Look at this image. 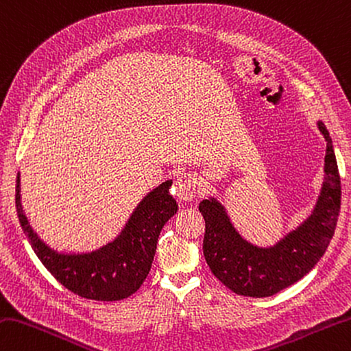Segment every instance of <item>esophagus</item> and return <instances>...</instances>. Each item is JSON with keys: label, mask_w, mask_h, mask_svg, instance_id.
Returning a JSON list of instances; mask_svg holds the SVG:
<instances>
[{"label": "esophagus", "mask_w": 351, "mask_h": 351, "mask_svg": "<svg viewBox=\"0 0 351 351\" xmlns=\"http://www.w3.org/2000/svg\"><path fill=\"white\" fill-rule=\"evenodd\" d=\"M176 196L184 202H190L197 190V180L193 173H181L175 181Z\"/></svg>", "instance_id": "esophagus-1"}]
</instances>
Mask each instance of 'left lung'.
<instances>
[{"label":"left lung","mask_w":351,"mask_h":351,"mask_svg":"<svg viewBox=\"0 0 351 351\" xmlns=\"http://www.w3.org/2000/svg\"><path fill=\"white\" fill-rule=\"evenodd\" d=\"M317 126L327 141L324 181L317 204L297 228L274 245L260 246L246 240L217 197L208 196L199 204L205 219V260L232 292L252 298L271 297L297 283L324 256L339 216L341 180L330 134L321 120Z\"/></svg>","instance_id":"8db88e82"}]
</instances>
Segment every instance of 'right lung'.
<instances>
[{
  "label": "right lung",
  "instance_id": "obj_1",
  "mask_svg": "<svg viewBox=\"0 0 351 351\" xmlns=\"http://www.w3.org/2000/svg\"><path fill=\"white\" fill-rule=\"evenodd\" d=\"M173 181L150 190L112 240L93 251H59L33 230L21 204V173L16 176V211L24 234L38 258L68 291L88 300L119 301L140 289L152 266L162 226L178 211L170 195Z\"/></svg>",
  "mask_w": 351,
  "mask_h": 351
}]
</instances>
